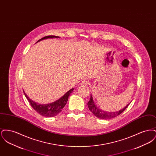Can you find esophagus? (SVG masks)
Masks as SVG:
<instances>
[{
  "instance_id": "1",
  "label": "esophagus",
  "mask_w": 156,
  "mask_h": 156,
  "mask_svg": "<svg viewBox=\"0 0 156 156\" xmlns=\"http://www.w3.org/2000/svg\"><path fill=\"white\" fill-rule=\"evenodd\" d=\"M88 83V82L87 80H83L80 83V85L81 86H85L86 85H87Z\"/></svg>"
}]
</instances>
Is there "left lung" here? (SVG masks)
I'll return each instance as SVG.
<instances>
[{
    "mask_svg": "<svg viewBox=\"0 0 156 156\" xmlns=\"http://www.w3.org/2000/svg\"><path fill=\"white\" fill-rule=\"evenodd\" d=\"M127 104L125 108L123 109L119 110L118 111L116 112H106L104 111L103 110L99 109L97 105L95 104L92 96L90 94V98L88 103V106L89 108L90 111L96 117L99 119H110L113 118H115L119 115H120L126 109V108L129 105V104Z\"/></svg>",
    "mask_w": 156,
    "mask_h": 156,
    "instance_id": "8db88e82",
    "label": "left lung"
}]
</instances>
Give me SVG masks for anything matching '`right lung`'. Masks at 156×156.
I'll use <instances>...</instances> for the list:
<instances>
[{
    "label": "right lung",
    "mask_w": 156,
    "mask_h": 156,
    "mask_svg": "<svg viewBox=\"0 0 156 156\" xmlns=\"http://www.w3.org/2000/svg\"><path fill=\"white\" fill-rule=\"evenodd\" d=\"M59 37L58 36H45L38 40L36 43L45 39L59 38ZM73 90L74 88L69 90L62 97L59 98V99L57 100L56 101L52 102L51 104H38L37 102L32 101L31 99L27 97V95L24 92V90H23V92L25 97L29 102L31 107L37 112L38 113H39L42 116H44L45 117H53L58 115L59 112L62 111L64 107L66 106V105L67 104L68 98L69 97L70 94L72 93V92L73 91Z\"/></svg>",
    "instance_id": "obj_1"
}]
</instances>
